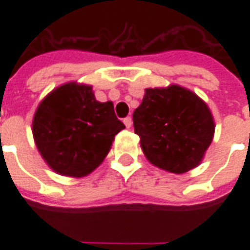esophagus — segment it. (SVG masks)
<instances>
[{"label":"esophagus","instance_id":"34e87169","mask_svg":"<svg viewBox=\"0 0 250 250\" xmlns=\"http://www.w3.org/2000/svg\"><path fill=\"white\" fill-rule=\"evenodd\" d=\"M123 123H125L127 128H130L131 125H132V118H131V116H127V118H125V120H123Z\"/></svg>","mask_w":250,"mask_h":250}]
</instances>
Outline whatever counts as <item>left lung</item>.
<instances>
[{"mask_svg":"<svg viewBox=\"0 0 250 250\" xmlns=\"http://www.w3.org/2000/svg\"><path fill=\"white\" fill-rule=\"evenodd\" d=\"M132 120L147 159L170 173H186L199 165L214 135L208 105L178 85L147 88Z\"/></svg>","mask_w":250,"mask_h":250,"instance_id":"left-lung-1","label":"left lung"}]
</instances>
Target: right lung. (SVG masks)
<instances>
[{"label":"right lung","mask_w":250,"mask_h":250,"mask_svg":"<svg viewBox=\"0 0 250 250\" xmlns=\"http://www.w3.org/2000/svg\"><path fill=\"white\" fill-rule=\"evenodd\" d=\"M125 127L115 115L114 104L98 102L92 87L68 83L40 103L33 136L56 173L84 177L103 162L115 135Z\"/></svg>","instance_id":"add662e5"}]
</instances>
